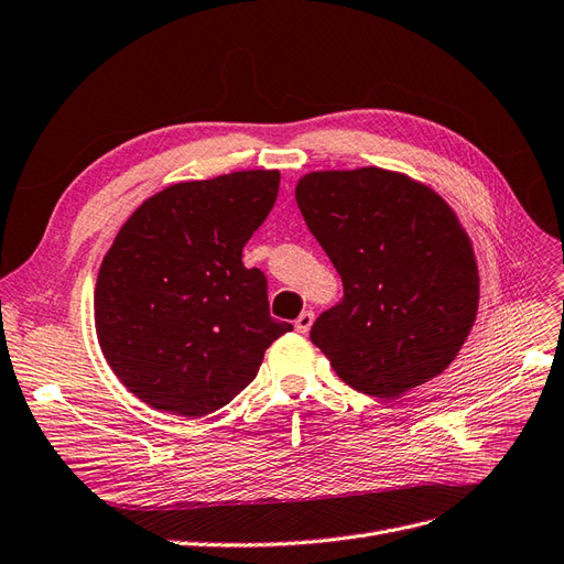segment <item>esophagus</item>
Wrapping results in <instances>:
<instances>
[{
	"label": "esophagus",
	"instance_id": "esophagus-1",
	"mask_svg": "<svg viewBox=\"0 0 564 564\" xmlns=\"http://www.w3.org/2000/svg\"><path fill=\"white\" fill-rule=\"evenodd\" d=\"M313 322H315V313H313V311H303V313L294 319V327H296V332H301V334H308L311 327H313Z\"/></svg>",
	"mask_w": 564,
	"mask_h": 564
}]
</instances>
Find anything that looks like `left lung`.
I'll use <instances>...</instances> for the list:
<instances>
[{
    "label": "left lung",
    "mask_w": 564,
    "mask_h": 564,
    "mask_svg": "<svg viewBox=\"0 0 564 564\" xmlns=\"http://www.w3.org/2000/svg\"><path fill=\"white\" fill-rule=\"evenodd\" d=\"M296 202L344 282L311 329L338 379L392 400L445 371L480 296L470 240L447 202L377 166L303 176Z\"/></svg>",
    "instance_id": "left-lung-1"
}]
</instances>
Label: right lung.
Segmentation results:
<instances>
[{"label":"right lung","mask_w":564,"mask_h":564,"mask_svg":"<svg viewBox=\"0 0 564 564\" xmlns=\"http://www.w3.org/2000/svg\"><path fill=\"white\" fill-rule=\"evenodd\" d=\"M278 191V172L176 183L117 232L96 280V334L117 379L145 404L187 419L216 412L294 329L270 315L263 272L242 263Z\"/></svg>","instance_id":"1"}]
</instances>
